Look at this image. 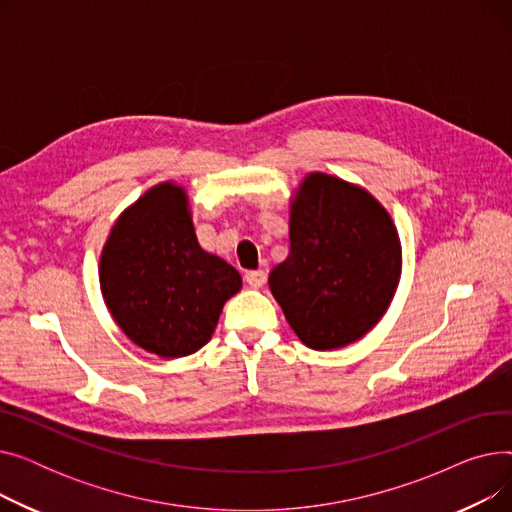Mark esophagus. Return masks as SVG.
<instances>
[{
    "label": "esophagus",
    "instance_id": "obj_1",
    "mask_svg": "<svg viewBox=\"0 0 512 512\" xmlns=\"http://www.w3.org/2000/svg\"><path fill=\"white\" fill-rule=\"evenodd\" d=\"M245 280H247V284H249V286H253V288H261V286L265 284V280H267V274H265L263 270H251V272H247V274H245Z\"/></svg>",
    "mask_w": 512,
    "mask_h": 512
}]
</instances>
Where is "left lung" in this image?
Masks as SVG:
<instances>
[{
  "instance_id": "left-lung-1",
  "label": "left lung",
  "mask_w": 512,
  "mask_h": 512,
  "mask_svg": "<svg viewBox=\"0 0 512 512\" xmlns=\"http://www.w3.org/2000/svg\"><path fill=\"white\" fill-rule=\"evenodd\" d=\"M398 276L388 211L355 184L309 174L290 207V253L270 274L290 328L315 351L351 344L382 319Z\"/></svg>"
}]
</instances>
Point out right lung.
I'll return each instance as SVG.
<instances>
[{
	"instance_id": "obj_1",
	"label": "right lung",
	"mask_w": 512,
	"mask_h": 512,
	"mask_svg": "<svg viewBox=\"0 0 512 512\" xmlns=\"http://www.w3.org/2000/svg\"><path fill=\"white\" fill-rule=\"evenodd\" d=\"M99 280L122 332L166 359L205 346L224 303L242 286L232 265L199 247L186 195L170 182L120 215L105 242Z\"/></svg>"
}]
</instances>
